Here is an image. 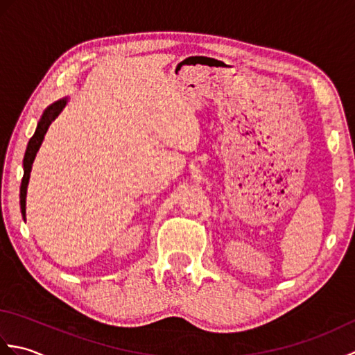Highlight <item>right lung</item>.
<instances>
[{
  "instance_id": "1",
  "label": "right lung",
  "mask_w": 355,
  "mask_h": 355,
  "mask_svg": "<svg viewBox=\"0 0 355 355\" xmlns=\"http://www.w3.org/2000/svg\"><path fill=\"white\" fill-rule=\"evenodd\" d=\"M67 105V97L65 99L58 101L55 103H51L50 107L45 108V111L42 112V116L40 119V122H37L36 126V131L33 134V137L28 140V145L26 149V154H24V175H22V182H21V189H19V202H21V214L22 216L26 218V197H27V186H28V180H30V172H32V164L33 160L36 157L37 149H40L41 143L44 140V135L47 132L49 126L51 125L53 120H55L59 112L64 110V107Z\"/></svg>"
}]
</instances>
